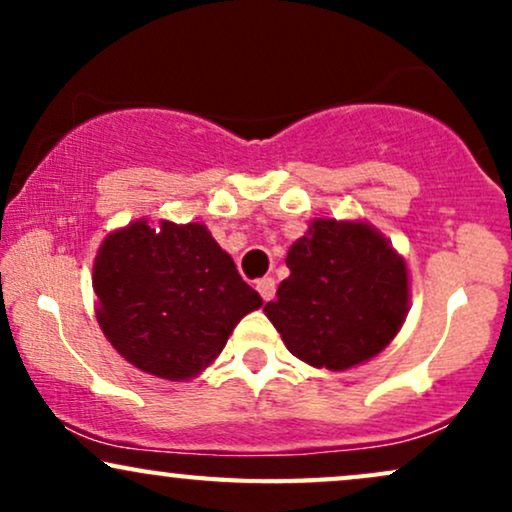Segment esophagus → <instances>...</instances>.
Instances as JSON below:
<instances>
[{
  "mask_svg": "<svg viewBox=\"0 0 512 512\" xmlns=\"http://www.w3.org/2000/svg\"><path fill=\"white\" fill-rule=\"evenodd\" d=\"M255 289L260 291V296L264 298V301H272L274 291H276V281L272 279V276H262V279L255 281Z\"/></svg>",
  "mask_w": 512,
  "mask_h": 512,
  "instance_id": "34e87169",
  "label": "esophagus"
}]
</instances>
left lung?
Returning a JSON list of instances; mask_svg holds the SVG:
<instances>
[{
  "instance_id": "obj_1",
  "label": "left lung",
  "mask_w": 512,
  "mask_h": 512,
  "mask_svg": "<svg viewBox=\"0 0 512 512\" xmlns=\"http://www.w3.org/2000/svg\"><path fill=\"white\" fill-rule=\"evenodd\" d=\"M291 274L264 305L286 349L313 368L378 356L409 313L404 257L368 221L313 219L289 248Z\"/></svg>"
}]
</instances>
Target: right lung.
<instances>
[{
    "label": "right lung",
    "instance_id": "right-lung-1",
    "mask_svg": "<svg viewBox=\"0 0 512 512\" xmlns=\"http://www.w3.org/2000/svg\"><path fill=\"white\" fill-rule=\"evenodd\" d=\"M96 317L134 368L192 380L262 305L204 223L146 219L117 228L93 260Z\"/></svg>",
    "mask_w": 512,
    "mask_h": 512
}]
</instances>
